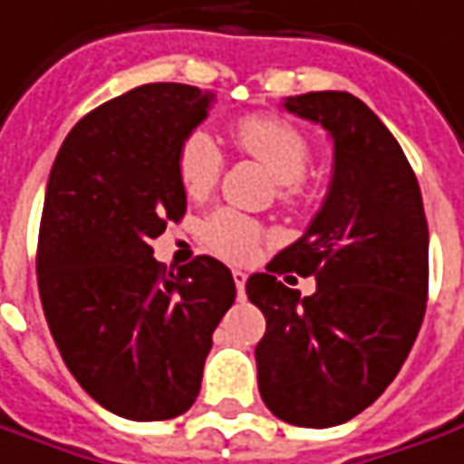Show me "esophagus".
<instances>
[{"instance_id":"obj_1","label":"esophagus","mask_w":464,"mask_h":464,"mask_svg":"<svg viewBox=\"0 0 464 464\" xmlns=\"http://www.w3.org/2000/svg\"><path fill=\"white\" fill-rule=\"evenodd\" d=\"M233 282H236V289H238V299H244L246 295V274L241 269H233Z\"/></svg>"}]
</instances>
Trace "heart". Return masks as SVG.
<instances>
[{
    "mask_svg": "<svg viewBox=\"0 0 464 464\" xmlns=\"http://www.w3.org/2000/svg\"><path fill=\"white\" fill-rule=\"evenodd\" d=\"M233 144L238 152L254 157L272 172L276 195L285 206H299L307 195L304 169L310 165V141L297 126L269 113H248L233 124ZM223 169V154L206 131H192L178 150V178L182 190L190 198H206L216 188ZM264 238V228L256 220L246 218L236 210H216L203 223V241L216 254L246 261L254 256Z\"/></svg>",
    "mask_w": 464,
    "mask_h": 464,
    "instance_id": "b5f03b06",
    "label": "heart"
}]
</instances>
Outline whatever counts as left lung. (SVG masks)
Returning a JSON list of instances; mask_svg holds the SVG:
<instances>
[{
  "instance_id": "1",
  "label": "left lung",
  "mask_w": 464,
  "mask_h": 464,
  "mask_svg": "<svg viewBox=\"0 0 464 464\" xmlns=\"http://www.w3.org/2000/svg\"><path fill=\"white\" fill-rule=\"evenodd\" d=\"M285 109L333 137L330 190L310 228L251 274L246 295L266 317L258 393L274 417L324 430L376 401L417 340L430 289V231L417 175L376 113L345 91H312ZM285 271L314 276L310 298Z\"/></svg>"
}]
</instances>
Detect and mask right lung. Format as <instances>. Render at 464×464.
I'll use <instances>...</instances> for the list:
<instances>
[{"label": "right lung", "mask_w": 464, "mask_h": 464, "mask_svg": "<svg viewBox=\"0 0 464 464\" xmlns=\"http://www.w3.org/2000/svg\"><path fill=\"white\" fill-rule=\"evenodd\" d=\"M213 93L147 83L71 129L50 169L37 286L53 340L93 401L134 421L185 414L236 299L218 258L165 272L152 241L185 216L178 150Z\"/></svg>", "instance_id": "1"}]
</instances>
